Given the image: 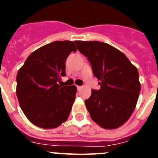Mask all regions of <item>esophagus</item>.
<instances>
[{
    "instance_id": "1",
    "label": "esophagus",
    "mask_w": 158,
    "mask_h": 158,
    "mask_svg": "<svg viewBox=\"0 0 158 158\" xmlns=\"http://www.w3.org/2000/svg\"><path fill=\"white\" fill-rule=\"evenodd\" d=\"M77 88L78 90H80V89H81V88H82V86H79V85H77Z\"/></svg>"
}]
</instances>
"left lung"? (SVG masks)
<instances>
[{
  "label": "left lung",
  "mask_w": 158,
  "mask_h": 158,
  "mask_svg": "<svg viewBox=\"0 0 158 158\" xmlns=\"http://www.w3.org/2000/svg\"><path fill=\"white\" fill-rule=\"evenodd\" d=\"M91 63L99 90L85 100L92 119L104 129H116L129 119L136 107L141 84L139 71L118 49L98 41H75Z\"/></svg>",
  "instance_id": "8db88e82"
}]
</instances>
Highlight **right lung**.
<instances>
[{"mask_svg": "<svg viewBox=\"0 0 158 158\" xmlns=\"http://www.w3.org/2000/svg\"><path fill=\"white\" fill-rule=\"evenodd\" d=\"M77 48L72 41H54L28 56L16 76V96L31 123L53 129L65 122L74 103L77 87L60 85L65 60Z\"/></svg>", "mask_w": 158, "mask_h": 158, "instance_id": "1", "label": "right lung"}]
</instances>
